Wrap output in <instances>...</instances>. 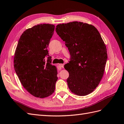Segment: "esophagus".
I'll return each mask as SVG.
<instances>
[{
  "mask_svg": "<svg viewBox=\"0 0 124 124\" xmlns=\"http://www.w3.org/2000/svg\"><path fill=\"white\" fill-rule=\"evenodd\" d=\"M63 66H64V64H59V65L58 66V69H61L62 68H63Z\"/></svg>",
  "mask_w": 124,
  "mask_h": 124,
  "instance_id": "1",
  "label": "esophagus"
}]
</instances>
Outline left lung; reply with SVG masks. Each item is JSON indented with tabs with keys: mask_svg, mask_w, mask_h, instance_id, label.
I'll return each mask as SVG.
<instances>
[{
	"mask_svg": "<svg viewBox=\"0 0 124 124\" xmlns=\"http://www.w3.org/2000/svg\"><path fill=\"white\" fill-rule=\"evenodd\" d=\"M56 31L71 55L70 61L64 66L69 73V89L78 96L89 94L102 79L108 58L100 34L93 25L77 21L58 24Z\"/></svg>",
	"mask_w": 124,
	"mask_h": 124,
	"instance_id": "1",
	"label": "left lung"
}]
</instances>
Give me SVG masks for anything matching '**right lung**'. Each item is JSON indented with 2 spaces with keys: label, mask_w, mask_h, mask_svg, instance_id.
I'll use <instances>...</instances> for the list:
<instances>
[{
  "label": "right lung",
  "mask_w": 124,
  "mask_h": 124,
  "mask_svg": "<svg viewBox=\"0 0 124 124\" xmlns=\"http://www.w3.org/2000/svg\"><path fill=\"white\" fill-rule=\"evenodd\" d=\"M55 26L43 24L26 29L18 40L14 56V67L22 85L31 95L43 98L54 92L58 78L51 64L47 47Z\"/></svg>",
  "instance_id": "1"
}]
</instances>
